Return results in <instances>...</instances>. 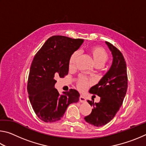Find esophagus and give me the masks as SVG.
<instances>
[{
    "label": "esophagus",
    "instance_id": "1",
    "mask_svg": "<svg viewBox=\"0 0 146 146\" xmlns=\"http://www.w3.org/2000/svg\"><path fill=\"white\" fill-rule=\"evenodd\" d=\"M79 101H80V102H85L86 101V99L85 97H83V96L80 95V97H79Z\"/></svg>",
    "mask_w": 146,
    "mask_h": 146
}]
</instances>
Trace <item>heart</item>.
<instances>
[{
    "mask_svg": "<svg viewBox=\"0 0 146 146\" xmlns=\"http://www.w3.org/2000/svg\"><path fill=\"white\" fill-rule=\"evenodd\" d=\"M91 58H92L94 65L96 68H100L104 65V64L108 60V54L102 47L93 46L88 49ZM78 57V51L73 52L70 57L69 60V67L73 68L75 67L76 61ZM89 85V81L87 78L83 76H80L77 83L78 88L80 90H84Z\"/></svg>",
    "mask_w": 146,
    "mask_h": 146,
    "instance_id": "obj_1",
    "label": "heart"
}]
</instances>
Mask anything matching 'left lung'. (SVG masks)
<instances>
[{"instance_id": "8db88e82", "label": "left lung", "mask_w": 146, "mask_h": 146, "mask_svg": "<svg viewBox=\"0 0 146 146\" xmlns=\"http://www.w3.org/2000/svg\"><path fill=\"white\" fill-rule=\"evenodd\" d=\"M113 55L110 70L97 84L91 87L90 93L98 95V103L88 100L93 109L91 114L85 117L88 123L95 127L107 124L111 120L122 104L127 89V67L122 53L108 42H106Z\"/></svg>"}]
</instances>
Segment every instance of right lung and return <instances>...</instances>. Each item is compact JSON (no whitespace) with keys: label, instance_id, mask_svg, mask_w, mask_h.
I'll use <instances>...</instances> for the list:
<instances>
[{"label":"right lung","instance_id":"1","mask_svg":"<svg viewBox=\"0 0 146 146\" xmlns=\"http://www.w3.org/2000/svg\"><path fill=\"white\" fill-rule=\"evenodd\" d=\"M83 42L64 36H51L34 56L27 90L35 113L44 122L60 120L68 106L79 100L80 94L73 89L60 95L55 88V77L68 75L70 56Z\"/></svg>","mask_w":146,"mask_h":146}]
</instances>
